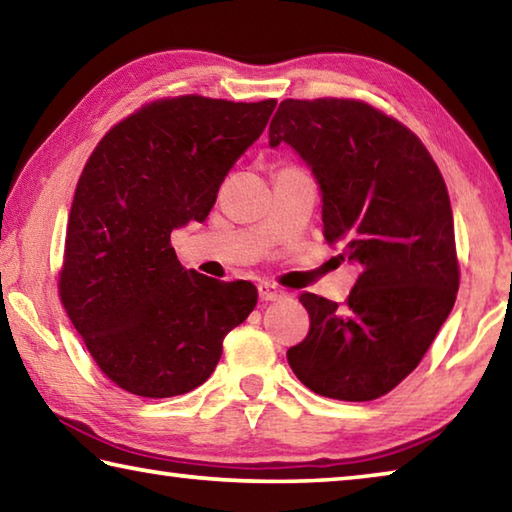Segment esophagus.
<instances>
[{"label": "esophagus", "instance_id": "esophagus-1", "mask_svg": "<svg viewBox=\"0 0 512 512\" xmlns=\"http://www.w3.org/2000/svg\"><path fill=\"white\" fill-rule=\"evenodd\" d=\"M257 293H259V298H262L264 302H273V300H280L284 293L277 289V287H273L271 282H262L257 287Z\"/></svg>", "mask_w": 512, "mask_h": 512}]
</instances>
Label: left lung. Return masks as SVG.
Segmentation results:
<instances>
[{"label": "left lung", "mask_w": 512, "mask_h": 512, "mask_svg": "<svg viewBox=\"0 0 512 512\" xmlns=\"http://www.w3.org/2000/svg\"><path fill=\"white\" fill-rule=\"evenodd\" d=\"M268 144H289L314 173L327 244L359 266L343 307L302 293L311 327L289 366L323 397L377 400L411 375L454 307L445 180L409 128L363 101H282Z\"/></svg>", "instance_id": "1"}]
</instances>
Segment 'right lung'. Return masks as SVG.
Masks as SVG:
<instances>
[{
	"instance_id": "obj_1",
	"label": "right lung",
	"mask_w": 512,
	"mask_h": 512,
	"mask_svg": "<svg viewBox=\"0 0 512 512\" xmlns=\"http://www.w3.org/2000/svg\"><path fill=\"white\" fill-rule=\"evenodd\" d=\"M275 101H155L99 142L69 212L60 300L90 354L124 391H194L223 339L257 305L250 282L183 268L171 232L203 223L223 178L264 133Z\"/></svg>"
}]
</instances>
